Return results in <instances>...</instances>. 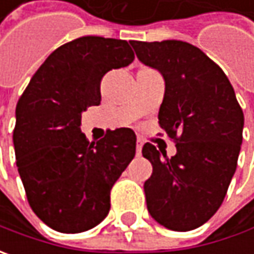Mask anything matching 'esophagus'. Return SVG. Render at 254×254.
<instances>
[{
    "label": "esophagus",
    "mask_w": 254,
    "mask_h": 254,
    "mask_svg": "<svg viewBox=\"0 0 254 254\" xmlns=\"http://www.w3.org/2000/svg\"><path fill=\"white\" fill-rule=\"evenodd\" d=\"M141 150H142V141L141 140H138V141H137V155H140V154H141Z\"/></svg>",
    "instance_id": "34e87169"
}]
</instances>
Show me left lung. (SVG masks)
Instances as JSON below:
<instances>
[{
	"label": "left lung",
	"instance_id": "1",
	"mask_svg": "<svg viewBox=\"0 0 254 254\" xmlns=\"http://www.w3.org/2000/svg\"><path fill=\"white\" fill-rule=\"evenodd\" d=\"M130 44L165 80L158 123L177 147L171 158L150 142L142 147L152 165L144 184L147 209L167 229H196L228 192L243 140V112L226 74L199 48L182 41Z\"/></svg>",
	"mask_w": 254,
	"mask_h": 254
}]
</instances>
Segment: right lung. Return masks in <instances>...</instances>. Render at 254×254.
Returning a JSON list of instances; mask_svg holds the SVG:
<instances>
[{
	"label": "right lung",
	"instance_id": "obj_1",
	"mask_svg": "<svg viewBox=\"0 0 254 254\" xmlns=\"http://www.w3.org/2000/svg\"><path fill=\"white\" fill-rule=\"evenodd\" d=\"M127 41L82 36L59 46L32 76L16 104V167L35 215L62 233L99 225L110 210V190L135 155L131 128L109 130L89 142L82 114L102 100L100 82L128 66Z\"/></svg>",
	"mask_w": 254,
	"mask_h": 254
}]
</instances>
